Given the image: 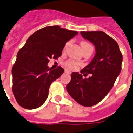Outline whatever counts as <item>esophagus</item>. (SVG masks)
<instances>
[{"label": "esophagus", "instance_id": "esophagus-1", "mask_svg": "<svg viewBox=\"0 0 133 133\" xmlns=\"http://www.w3.org/2000/svg\"><path fill=\"white\" fill-rule=\"evenodd\" d=\"M65 71L66 74H71V71H69V70H68V69H65V71Z\"/></svg>", "mask_w": 133, "mask_h": 133}]
</instances>
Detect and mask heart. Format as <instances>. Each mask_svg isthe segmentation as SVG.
Wrapping results in <instances>:
<instances>
[{
  "label": "heart",
  "mask_w": 133,
  "mask_h": 133,
  "mask_svg": "<svg viewBox=\"0 0 133 133\" xmlns=\"http://www.w3.org/2000/svg\"><path fill=\"white\" fill-rule=\"evenodd\" d=\"M68 44H69V42L66 43V44L65 48L68 46ZM89 46H91V45L89 44V43H88V42H81V46H82L83 49ZM64 65H65L66 67L68 68V69H76L79 66L80 64L78 63V62L74 60V59H69V60H67V61L65 63H64Z\"/></svg>",
  "instance_id": "b5f03b06"
}]
</instances>
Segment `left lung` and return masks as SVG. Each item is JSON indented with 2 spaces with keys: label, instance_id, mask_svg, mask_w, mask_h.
Segmentation results:
<instances>
[{
  "label": "left lung",
  "instance_id": "8db88e82",
  "mask_svg": "<svg viewBox=\"0 0 133 133\" xmlns=\"http://www.w3.org/2000/svg\"><path fill=\"white\" fill-rule=\"evenodd\" d=\"M83 38L95 46L96 54L81 74L74 72L66 86L68 93L76 102L85 107L98 103L114 86L121 70L122 54L117 42L102 31L81 32ZM91 73L88 78H84Z\"/></svg>",
  "mask_w": 133,
  "mask_h": 133
}]
</instances>
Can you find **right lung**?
<instances>
[{
  "label": "right lung",
  "instance_id": "add662e5",
  "mask_svg": "<svg viewBox=\"0 0 133 133\" xmlns=\"http://www.w3.org/2000/svg\"><path fill=\"white\" fill-rule=\"evenodd\" d=\"M77 34L53 25L39 30L28 39L12 70V91L19 105L32 110L46 101L51 83L64 71L61 66L49 69V59L60 57L66 43Z\"/></svg>",
  "mask_w": 133,
  "mask_h": 133
}]
</instances>
